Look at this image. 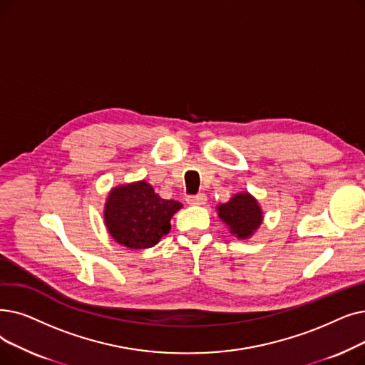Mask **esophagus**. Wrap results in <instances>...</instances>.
<instances>
[{
  "mask_svg": "<svg viewBox=\"0 0 365 365\" xmlns=\"http://www.w3.org/2000/svg\"><path fill=\"white\" fill-rule=\"evenodd\" d=\"M205 201H207V197H205L204 194L187 195L186 197V202L191 204V205H201V204H205Z\"/></svg>",
  "mask_w": 365,
  "mask_h": 365,
  "instance_id": "obj_1",
  "label": "esophagus"
}]
</instances>
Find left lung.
Returning <instances> with one entry per match:
<instances>
[{
	"mask_svg": "<svg viewBox=\"0 0 365 365\" xmlns=\"http://www.w3.org/2000/svg\"><path fill=\"white\" fill-rule=\"evenodd\" d=\"M219 217L239 239H247L261 225L262 213L257 200L247 192L234 195L217 207Z\"/></svg>",
	"mask_w": 365,
	"mask_h": 365,
	"instance_id": "left-lung-1",
	"label": "left lung"
}]
</instances>
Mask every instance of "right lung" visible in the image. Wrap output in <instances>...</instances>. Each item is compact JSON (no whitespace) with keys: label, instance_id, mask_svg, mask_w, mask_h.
<instances>
[{"label":"right lung","instance_id":"obj_1","mask_svg":"<svg viewBox=\"0 0 365 365\" xmlns=\"http://www.w3.org/2000/svg\"><path fill=\"white\" fill-rule=\"evenodd\" d=\"M182 207L179 201L164 200L145 180L115 187L108 194L104 220L110 235L130 249L155 246L171 225L170 219Z\"/></svg>","mask_w":365,"mask_h":365}]
</instances>
